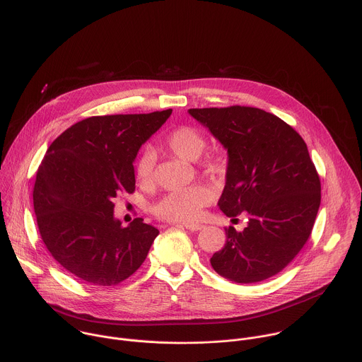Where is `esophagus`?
<instances>
[{
    "label": "esophagus",
    "mask_w": 362,
    "mask_h": 362,
    "mask_svg": "<svg viewBox=\"0 0 362 362\" xmlns=\"http://www.w3.org/2000/svg\"><path fill=\"white\" fill-rule=\"evenodd\" d=\"M183 227L186 228V230H190V231H199V230H202L204 226H202V224H183Z\"/></svg>",
    "instance_id": "esophagus-1"
}]
</instances>
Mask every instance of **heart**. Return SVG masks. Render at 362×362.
I'll list each match as a JSON object with an SVG mask.
<instances>
[{
	"label": "heart",
	"mask_w": 362,
	"mask_h": 362,
	"mask_svg": "<svg viewBox=\"0 0 362 362\" xmlns=\"http://www.w3.org/2000/svg\"><path fill=\"white\" fill-rule=\"evenodd\" d=\"M165 148L183 160H196L206 145L203 134L190 125L175 128L163 141ZM153 153L144 151L135 163V176L141 185H151L153 180ZM204 170L214 175L220 169L216 156H207L203 162ZM211 202V193L202 186H192L183 190L170 192L163 196L152 209L153 214L166 221L193 223L200 218L202 211Z\"/></svg>",
	"instance_id": "1"
}]
</instances>
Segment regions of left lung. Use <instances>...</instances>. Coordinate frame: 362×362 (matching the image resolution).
Returning <instances> with one entry per match:
<instances>
[{
    "label": "left lung",
    "mask_w": 362,
    "mask_h": 362,
    "mask_svg": "<svg viewBox=\"0 0 362 362\" xmlns=\"http://www.w3.org/2000/svg\"><path fill=\"white\" fill-rule=\"evenodd\" d=\"M189 114L228 153L220 210L248 218L243 231L226 228V245L210 259L213 269L237 284L279 274L309 240L320 207V177L306 142L261 108H190Z\"/></svg>",
    "instance_id": "1"
}]
</instances>
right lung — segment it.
Listing matches in <instances>:
<instances>
[{
	"label": "right lung",
	"instance_id": "right-lung-1",
	"mask_svg": "<svg viewBox=\"0 0 362 362\" xmlns=\"http://www.w3.org/2000/svg\"><path fill=\"white\" fill-rule=\"evenodd\" d=\"M170 114L90 117L47 148L33 187L36 223L47 251L77 279L114 286L145 261L159 230L142 218L122 227L114 199L134 193L136 153Z\"/></svg>",
	"mask_w": 362,
	"mask_h": 362
}]
</instances>
